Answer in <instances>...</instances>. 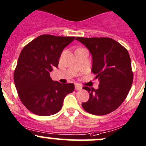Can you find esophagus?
<instances>
[{
  "instance_id": "34e87169",
  "label": "esophagus",
  "mask_w": 146,
  "mask_h": 146,
  "mask_svg": "<svg viewBox=\"0 0 146 146\" xmlns=\"http://www.w3.org/2000/svg\"><path fill=\"white\" fill-rule=\"evenodd\" d=\"M75 89L77 90H81L82 89V88L80 85H75Z\"/></svg>"
}]
</instances>
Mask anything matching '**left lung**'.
Segmentation results:
<instances>
[{"label": "left lung", "mask_w": 146, "mask_h": 146, "mask_svg": "<svg viewBox=\"0 0 146 146\" xmlns=\"http://www.w3.org/2000/svg\"><path fill=\"white\" fill-rule=\"evenodd\" d=\"M92 55V72L99 80L97 90L84 87L90 98L82 103L84 110L95 115L114 111L126 99L133 82L131 61L127 50L108 37H77Z\"/></svg>", "instance_id": "1"}]
</instances>
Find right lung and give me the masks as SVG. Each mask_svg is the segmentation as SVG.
<instances>
[{"instance_id": "1", "label": "right lung", "mask_w": 146, "mask_h": 146, "mask_svg": "<svg viewBox=\"0 0 146 146\" xmlns=\"http://www.w3.org/2000/svg\"><path fill=\"white\" fill-rule=\"evenodd\" d=\"M74 36L44 35L23 48L14 73V82L20 99L30 111L39 116L56 114L64 98L74 90V84L54 81L50 73L58 66L65 47Z\"/></svg>"}]
</instances>
